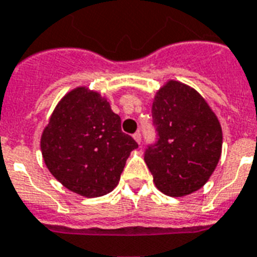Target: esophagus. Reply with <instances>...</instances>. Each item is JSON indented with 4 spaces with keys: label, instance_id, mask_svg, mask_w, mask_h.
<instances>
[{
    "label": "esophagus",
    "instance_id": "obj_1",
    "mask_svg": "<svg viewBox=\"0 0 257 257\" xmlns=\"http://www.w3.org/2000/svg\"><path fill=\"white\" fill-rule=\"evenodd\" d=\"M134 139L137 141L138 144H141L142 143V135H141V133H135V134H134Z\"/></svg>",
    "mask_w": 257,
    "mask_h": 257
}]
</instances>
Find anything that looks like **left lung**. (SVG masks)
<instances>
[{"mask_svg": "<svg viewBox=\"0 0 257 257\" xmlns=\"http://www.w3.org/2000/svg\"><path fill=\"white\" fill-rule=\"evenodd\" d=\"M158 142L148 146L144 162L164 194L182 197L202 188L222 154V127L200 93L169 80L152 102Z\"/></svg>", "mask_w": 257, "mask_h": 257, "instance_id": "left-lung-1", "label": "left lung"}]
</instances>
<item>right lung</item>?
<instances>
[{
	"mask_svg": "<svg viewBox=\"0 0 257 257\" xmlns=\"http://www.w3.org/2000/svg\"><path fill=\"white\" fill-rule=\"evenodd\" d=\"M138 143L120 130L107 99L78 86L60 99L44 127L40 150L48 171L80 196L101 197L118 185Z\"/></svg>",
	"mask_w": 257,
	"mask_h": 257,
	"instance_id": "add662e5",
	"label": "right lung"
}]
</instances>
